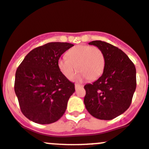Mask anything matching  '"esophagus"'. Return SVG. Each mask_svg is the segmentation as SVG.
<instances>
[{"mask_svg":"<svg viewBox=\"0 0 149 149\" xmlns=\"http://www.w3.org/2000/svg\"><path fill=\"white\" fill-rule=\"evenodd\" d=\"M83 86L82 85H80V84H75V88L76 89H77V88H80V87H82Z\"/></svg>","mask_w":149,"mask_h":149,"instance_id":"obj_1","label":"esophagus"}]
</instances>
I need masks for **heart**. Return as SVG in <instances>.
Wrapping results in <instances>:
<instances>
[{
  "label": "heart",
  "instance_id": "obj_1",
  "mask_svg": "<svg viewBox=\"0 0 149 149\" xmlns=\"http://www.w3.org/2000/svg\"><path fill=\"white\" fill-rule=\"evenodd\" d=\"M67 58H61L58 65L61 71L70 79L76 70H79L76 78L90 81L98 79L104 69L105 59L102 51L96 47L79 45L70 48L66 53Z\"/></svg>",
  "mask_w": 149,
  "mask_h": 149
}]
</instances>
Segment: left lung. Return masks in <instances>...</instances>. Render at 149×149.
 <instances>
[{
    "instance_id": "8db88e82",
    "label": "left lung",
    "mask_w": 149,
    "mask_h": 149,
    "mask_svg": "<svg viewBox=\"0 0 149 149\" xmlns=\"http://www.w3.org/2000/svg\"><path fill=\"white\" fill-rule=\"evenodd\" d=\"M88 44L102 51L105 65L101 77L84 86V104L95 118L111 120L131 105L136 88L135 65L124 52L110 43L93 40Z\"/></svg>"
}]
</instances>
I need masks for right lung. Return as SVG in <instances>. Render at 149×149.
Segmentation results:
<instances>
[{
  "label": "right lung",
  "instance_id": "1",
  "mask_svg": "<svg viewBox=\"0 0 149 149\" xmlns=\"http://www.w3.org/2000/svg\"><path fill=\"white\" fill-rule=\"evenodd\" d=\"M73 46L52 42L38 47L27 54L17 68L14 90L22 113L29 120L49 124L65 113L75 86L61 73L58 62Z\"/></svg>",
  "mask_w": 149,
  "mask_h": 149
}]
</instances>
